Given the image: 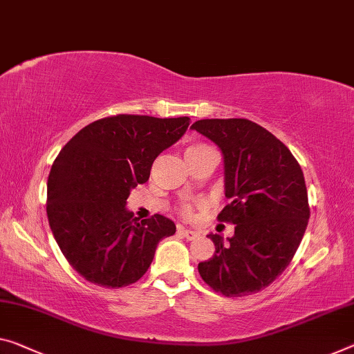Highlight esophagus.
<instances>
[{"label": "esophagus", "mask_w": 354, "mask_h": 354, "mask_svg": "<svg viewBox=\"0 0 354 354\" xmlns=\"http://www.w3.org/2000/svg\"><path fill=\"white\" fill-rule=\"evenodd\" d=\"M178 234H182V236L183 237H187L188 239V241H193V239H196V237H198L199 236V234L198 232H196V231H192V230H187V227H178Z\"/></svg>", "instance_id": "obj_1"}]
</instances>
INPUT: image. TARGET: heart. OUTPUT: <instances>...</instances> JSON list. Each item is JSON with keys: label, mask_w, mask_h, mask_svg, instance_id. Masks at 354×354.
<instances>
[{"label": "heart", "mask_w": 354, "mask_h": 354, "mask_svg": "<svg viewBox=\"0 0 354 354\" xmlns=\"http://www.w3.org/2000/svg\"><path fill=\"white\" fill-rule=\"evenodd\" d=\"M204 150H209V147L207 145H203V144H194V145H189L188 149H187V151H185V155H194V153H201V151H204ZM182 214L185 215V216H189L192 215V207H189V205H183L182 207Z\"/></svg>", "instance_id": "b5f03b06"}]
</instances>
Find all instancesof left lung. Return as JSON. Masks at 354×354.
Returning a JSON list of instances; mask_svg holds the SVG:
<instances>
[{"label":"left lung","mask_w":354,"mask_h":354,"mask_svg":"<svg viewBox=\"0 0 354 354\" xmlns=\"http://www.w3.org/2000/svg\"><path fill=\"white\" fill-rule=\"evenodd\" d=\"M192 128L220 147L230 203L218 220L236 225L227 243L209 234L215 254L199 263V275L226 297L253 295L288 268L306 232L302 169L281 140L247 118H205Z\"/></svg>","instance_id":"8db88e82"}]
</instances>
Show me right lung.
Returning <instances> with one entry per match:
<instances>
[{
	"label": "right lung",
	"mask_w": 354,
	"mask_h": 354,
	"mask_svg": "<svg viewBox=\"0 0 354 354\" xmlns=\"http://www.w3.org/2000/svg\"><path fill=\"white\" fill-rule=\"evenodd\" d=\"M188 124V117L120 113L86 124L58 153L47 180V218L64 258L85 280L104 288L136 283L161 239L176 234L166 216L139 221L124 205Z\"/></svg>",
	"instance_id": "add662e5"
}]
</instances>
